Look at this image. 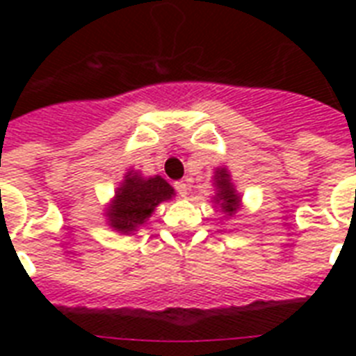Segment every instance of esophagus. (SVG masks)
Instances as JSON below:
<instances>
[{"label":"esophagus","mask_w":356,"mask_h":356,"mask_svg":"<svg viewBox=\"0 0 356 356\" xmlns=\"http://www.w3.org/2000/svg\"><path fill=\"white\" fill-rule=\"evenodd\" d=\"M173 186H175V190H177V194L181 195V197H184V195H188L190 184L186 183V181H177V183L173 184Z\"/></svg>","instance_id":"esophagus-1"}]
</instances>
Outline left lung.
<instances>
[{"label": "left lung", "instance_id": "1", "mask_svg": "<svg viewBox=\"0 0 356 356\" xmlns=\"http://www.w3.org/2000/svg\"><path fill=\"white\" fill-rule=\"evenodd\" d=\"M216 186H218V195L214 197L216 201H222V209L227 216H233L234 212L238 211V203L240 197L234 194L233 184L229 183V175L225 170H218L216 172Z\"/></svg>", "mask_w": 356, "mask_h": 356}]
</instances>
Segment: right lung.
Masks as SVG:
<instances>
[{"instance_id":"right-lung-1","label":"right lung","mask_w":356,"mask_h":356,"mask_svg":"<svg viewBox=\"0 0 356 356\" xmlns=\"http://www.w3.org/2000/svg\"><path fill=\"white\" fill-rule=\"evenodd\" d=\"M173 188L162 177L142 179L129 173L116 192V200L108 209V220L116 231L131 233L151 216L155 207L170 200Z\"/></svg>"}]
</instances>
